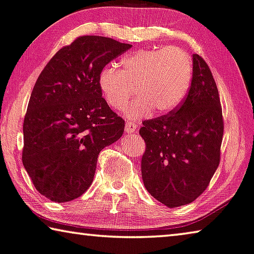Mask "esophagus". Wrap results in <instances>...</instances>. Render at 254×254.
Segmentation results:
<instances>
[{"label": "esophagus", "mask_w": 254, "mask_h": 254, "mask_svg": "<svg viewBox=\"0 0 254 254\" xmlns=\"http://www.w3.org/2000/svg\"><path fill=\"white\" fill-rule=\"evenodd\" d=\"M137 131H138V127L135 126V123L127 120L126 123V133H135Z\"/></svg>", "instance_id": "1"}]
</instances>
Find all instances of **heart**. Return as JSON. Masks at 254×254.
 <instances>
[{"instance_id": "heart-1", "label": "heart", "mask_w": 254, "mask_h": 254, "mask_svg": "<svg viewBox=\"0 0 254 254\" xmlns=\"http://www.w3.org/2000/svg\"><path fill=\"white\" fill-rule=\"evenodd\" d=\"M122 68L107 66L99 74V85L109 106L121 109L132 94L138 98L124 108L128 117H145L154 111L157 115L177 109L187 96L192 67L187 54L166 47L139 50L124 57Z\"/></svg>"}]
</instances>
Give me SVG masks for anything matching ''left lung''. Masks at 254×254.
Wrapping results in <instances>:
<instances>
[{"label":"left lung","mask_w":254,"mask_h":254,"mask_svg":"<svg viewBox=\"0 0 254 254\" xmlns=\"http://www.w3.org/2000/svg\"><path fill=\"white\" fill-rule=\"evenodd\" d=\"M141 177L149 194L168 207L186 205L209 186L220 162L224 119L217 84L202 57L192 55L187 97L175 111L143 121Z\"/></svg>","instance_id":"1"}]
</instances>
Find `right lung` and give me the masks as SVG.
<instances>
[{"label":"right lung","mask_w":254,"mask_h":254,"mask_svg":"<svg viewBox=\"0 0 254 254\" xmlns=\"http://www.w3.org/2000/svg\"><path fill=\"white\" fill-rule=\"evenodd\" d=\"M131 47L111 37L79 36L40 74L24 120L22 164L47 198L79 197L92 184L101 149L122 137L124 120L103 98L99 74Z\"/></svg>","instance_id":"add662e5"}]
</instances>
